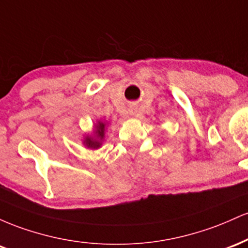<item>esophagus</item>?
<instances>
[{
  "instance_id": "1",
  "label": "esophagus",
  "mask_w": 248,
  "mask_h": 248,
  "mask_svg": "<svg viewBox=\"0 0 248 248\" xmlns=\"http://www.w3.org/2000/svg\"><path fill=\"white\" fill-rule=\"evenodd\" d=\"M130 113H132V114H134V113H135V109H134V108H132V109H130Z\"/></svg>"
}]
</instances>
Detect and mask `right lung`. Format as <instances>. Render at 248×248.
<instances>
[{
	"mask_svg": "<svg viewBox=\"0 0 248 248\" xmlns=\"http://www.w3.org/2000/svg\"><path fill=\"white\" fill-rule=\"evenodd\" d=\"M107 124L104 121H98L94 124V135H86L82 143L86 146L88 149H98L100 148L102 141L105 139V132H106Z\"/></svg>",
	"mask_w": 248,
	"mask_h": 248,
	"instance_id": "add662e5",
	"label": "right lung"
}]
</instances>
